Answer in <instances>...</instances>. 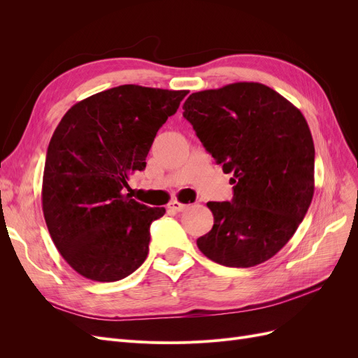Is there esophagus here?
<instances>
[{
	"instance_id": "1",
	"label": "esophagus",
	"mask_w": 358,
	"mask_h": 358,
	"mask_svg": "<svg viewBox=\"0 0 358 358\" xmlns=\"http://www.w3.org/2000/svg\"><path fill=\"white\" fill-rule=\"evenodd\" d=\"M169 208L171 210H175V212H183V210L188 208V204H183V203L178 201V200H173V201L169 203Z\"/></svg>"
}]
</instances>
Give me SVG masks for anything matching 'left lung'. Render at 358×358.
Returning <instances> with one entry per match:
<instances>
[{
	"label": "left lung",
	"instance_id": "left-lung-1",
	"mask_svg": "<svg viewBox=\"0 0 358 358\" xmlns=\"http://www.w3.org/2000/svg\"><path fill=\"white\" fill-rule=\"evenodd\" d=\"M183 117L224 173H233V200L208 203L213 227L199 249L227 267L267 262L313 197L315 148L305 116L268 86L237 82L191 94Z\"/></svg>",
	"mask_w": 358,
	"mask_h": 358
}]
</instances>
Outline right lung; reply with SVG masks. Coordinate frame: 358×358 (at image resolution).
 Masks as SVG:
<instances>
[{
	"label": "right lung",
	"mask_w": 358,
	"mask_h": 358,
	"mask_svg": "<svg viewBox=\"0 0 358 358\" xmlns=\"http://www.w3.org/2000/svg\"><path fill=\"white\" fill-rule=\"evenodd\" d=\"M188 91L121 85L76 103L48 148L41 204L62 258L83 278L115 282L148 257L150 224L166 213L124 188Z\"/></svg>",
	"instance_id": "right-lung-1"
}]
</instances>
